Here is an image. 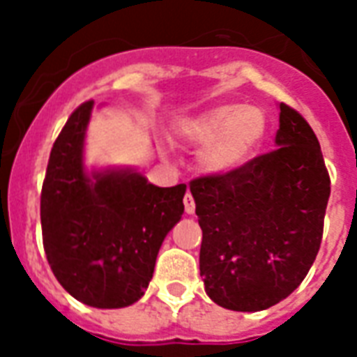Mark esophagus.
I'll return each mask as SVG.
<instances>
[{"mask_svg": "<svg viewBox=\"0 0 357 357\" xmlns=\"http://www.w3.org/2000/svg\"><path fill=\"white\" fill-rule=\"evenodd\" d=\"M183 204H185V213H187V215H195V211H196L195 198H192V195H190V192H187V195H185Z\"/></svg>", "mask_w": 357, "mask_h": 357, "instance_id": "obj_1", "label": "esophagus"}]
</instances>
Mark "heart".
Returning <instances> with one entry per match:
<instances>
[{
	"label": "heart",
	"instance_id": "1",
	"mask_svg": "<svg viewBox=\"0 0 357 357\" xmlns=\"http://www.w3.org/2000/svg\"><path fill=\"white\" fill-rule=\"evenodd\" d=\"M178 135L189 146L202 148L200 167L224 178L254 161L268 135L263 109L243 103H224L179 120Z\"/></svg>",
	"mask_w": 357,
	"mask_h": 357
}]
</instances>
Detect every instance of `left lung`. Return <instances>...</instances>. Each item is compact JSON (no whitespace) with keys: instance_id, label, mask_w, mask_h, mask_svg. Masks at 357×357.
Returning a JSON list of instances; mask_svg holds the SVG:
<instances>
[{"instance_id":"8db88e82","label":"left lung","mask_w":357,"mask_h":357,"mask_svg":"<svg viewBox=\"0 0 357 357\" xmlns=\"http://www.w3.org/2000/svg\"><path fill=\"white\" fill-rule=\"evenodd\" d=\"M276 150L231 176L190 181L202 228L207 296L231 311H263L287 298L315 261L330 198L321 144L285 103Z\"/></svg>"}]
</instances>
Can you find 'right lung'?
I'll return each instance as SVG.
<instances>
[{
	"mask_svg": "<svg viewBox=\"0 0 357 357\" xmlns=\"http://www.w3.org/2000/svg\"><path fill=\"white\" fill-rule=\"evenodd\" d=\"M94 102L77 107L50 153L40 196L47 263L75 300L119 310L144 294L187 185L157 187L131 167H86Z\"/></svg>",
	"mask_w": 357,
	"mask_h": 357,
	"instance_id": "add662e5",
	"label": "right lung"
}]
</instances>
